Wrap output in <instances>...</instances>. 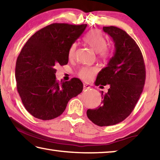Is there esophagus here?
Instances as JSON below:
<instances>
[{
	"label": "esophagus",
	"instance_id": "1",
	"mask_svg": "<svg viewBox=\"0 0 160 160\" xmlns=\"http://www.w3.org/2000/svg\"><path fill=\"white\" fill-rule=\"evenodd\" d=\"M90 88L89 85L87 84V83H83V90L88 89V88Z\"/></svg>",
	"mask_w": 160,
	"mask_h": 160
}]
</instances>
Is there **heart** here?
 <instances>
[{
	"label": "heart",
	"instance_id": "1",
	"mask_svg": "<svg viewBox=\"0 0 160 160\" xmlns=\"http://www.w3.org/2000/svg\"><path fill=\"white\" fill-rule=\"evenodd\" d=\"M85 44L97 52L99 57L102 59H107L112 54V47L107 45L105 36L99 30H92L86 34L83 38ZM77 49V44L73 43L68 50V56L69 58H73ZM98 69L95 67H83L78 71V76L84 81H89L97 73Z\"/></svg>",
	"mask_w": 160,
	"mask_h": 160
}]
</instances>
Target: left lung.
<instances>
[{"instance_id":"1","label":"left lung","mask_w":160,"mask_h":160,"mask_svg":"<svg viewBox=\"0 0 160 160\" xmlns=\"http://www.w3.org/2000/svg\"><path fill=\"white\" fill-rule=\"evenodd\" d=\"M112 38L115 53L107 66L99 73L96 85H109L102 92V104L88 109L87 114L94 124L111 126L129 116L140 97L145 83L146 70L142 51L126 31L115 26L103 27Z\"/></svg>"}]
</instances>
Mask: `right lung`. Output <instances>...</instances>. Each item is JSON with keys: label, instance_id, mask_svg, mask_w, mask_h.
Returning a JSON list of instances; mask_svg holds the SVG:
<instances>
[{"label": "right lung", "instance_id": "obj_1", "mask_svg": "<svg viewBox=\"0 0 160 160\" xmlns=\"http://www.w3.org/2000/svg\"><path fill=\"white\" fill-rule=\"evenodd\" d=\"M87 24L52 23L27 41L17 58V90L26 109L34 117L50 120L66 109L72 98L83 90L80 79L58 82L56 67L66 65L71 46L82 35Z\"/></svg>", "mask_w": 160, "mask_h": 160}]
</instances>
